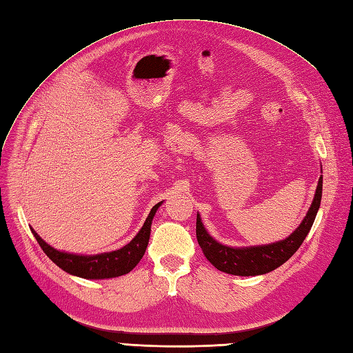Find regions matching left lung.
<instances>
[{
  "label": "left lung",
  "mask_w": 353,
  "mask_h": 353,
  "mask_svg": "<svg viewBox=\"0 0 353 353\" xmlns=\"http://www.w3.org/2000/svg\"><path fill=\"white\" fill-rule=\"evenodd\" d=\"M323 197V176H319L318 185L315 190V197L312 205L309 208L305 219L301 225L296 228L285 240L265 244V245H252V248H230L218 243L212 239L206 228L203 227L200 215H197L196 222V236L200 248L205 253L208 261L215 266L216 270L227 272L231 275H262L279 268L284 262H287L301 248L303 240L306 239L309 230L315 221L316 212L321 205Z\"/></svg>",
  "instance_id": "8db88e82"
}]
</instances>
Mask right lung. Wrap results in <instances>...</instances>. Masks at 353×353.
<instances>
[{
    "label": "right lung",
    "mask_w": 353,
    "mask_h": 353,
    "mask_svg": "<svg viewBox=\"0 0 353 353\" xmlns=\"http://www.w3.org/2000/svg\"><path fill=\"white\" fill-rule=\"evenodd\" d=\"M162 203L163 201H160L153 206L150 213H148L143 228L138 231L137 236L130 243L123 245L119 250H113L101 254L85 256L56 250L54 248H51L50 244L42 240L34 230H30L32 234L35 236L38 244L41 245V249L44 250L48 258L63 271L87 280L114 279V276H121L132 271L137 263L141 261L147 249L148 239H150L152 221L154 218L156 210Z\"/></svg>",
    "instance_id": "obj_1"
}]
</instances>
